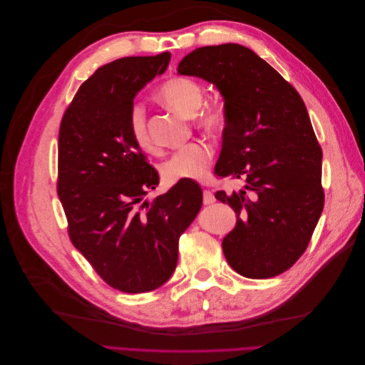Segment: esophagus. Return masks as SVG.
<instances>
[{"instance_id": "1", "label": "esophagus", "mask_w": 365, "mask_h": 365, "mask_svg": "<svg viewBox=\"0 0 365 365\" xmlns=\"http://www.w3.org/2000/svg\"><path fill=\"white\" fill-rule=\"evenodd\" d=\"M216 201V197H215V195L210 192V190H204V204H207V205H210V204H213Z\"/></svg>"}]
</instances>
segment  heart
Segmentation results:
<instances>
[{
    "label": "heart",
    "mask_w": 365,
    "mask_h": 365,
    "mask_svg": "<svg viewBox=\"0 0 365 365\" xmlns=\"http://www.w3.org/2000/svg\"><path fill=\"white\" fill-rule=\"evenodd\" d=\"M163 103L176 109L185 115H195L204 101L201 85L187 79L175 77L165 82L158 91ZM200 125L208 132H219L224 129V114L215 106H207L197 114ZM129 132L135 145L143 150L153 149V141L149 134L145 108L134 105L129 114ZM213 158V148L204 140L187 143L185 146L175 150L170 158L163 164V176L168 182H178L181 180H201L207 175L208 165Z\"/></svg>",
    "instance_id": "b5f03b06"
}]
</instances>
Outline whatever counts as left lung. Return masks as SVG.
Segmentation results:
<instances>
[{"label":"left lung","mask_w":365,"mask_h":365,"mask_svg":"<svg viewBox=\"0 0 365 365\" xmlns=\"http://www.w3.org/2000/svg\"><path fill=\"white\" fill-rule=\"evenodd\" d=\"M178 74L213 83L224 98L225 128L215 173L244 178V189L216 192L236 212L222 240L230 267L248 279L289 269L309 245L324 207L323 152L295 88L239 43L196 48Z\"/></svg>","instance_id":"1"}]
</instances>
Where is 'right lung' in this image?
<instances>
[{
    "label": "right lung",
    "mask_w": 365,
    "mask_h": 365,
    "mask_svg": "<svg viewBox=\"0 0 365 365\" xmlns=\"http://www.w3.org/2000/svg\"><path fill=\"white\" fill-rule=\"evenodd\" d=\"M170 53L109 62L85 81L59 129L58 195L73 245L113 288L149 292L178 263V240L202 207L181 180L149 204L160 182L129 132L135 96L169 67Z\"/></svg>",
    "instance_id": "1"
}]
</instances>
